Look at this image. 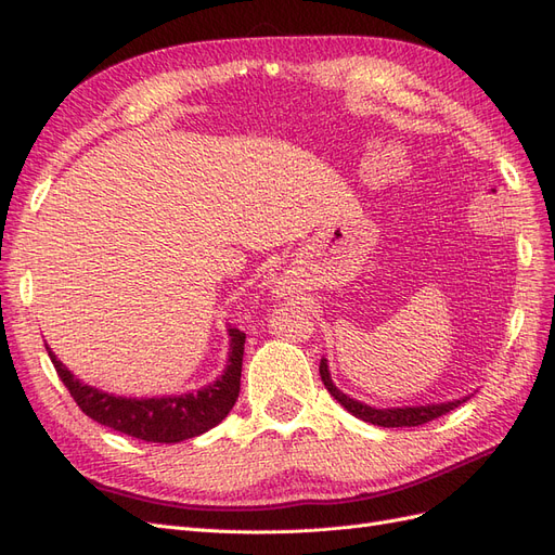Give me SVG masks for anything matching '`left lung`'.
Instances as JSON below:
<instances>
[{
    "label": "left lung",
    "mask_w": 555,
    "mask_h": 555,
    "mask_svg": "<svg viewBox=\"0 0 555 555\" xmlns=\"http://www.w3.org/2000/svg\"><path fill=\"white\" fill-rule=\"evenodd\" d=\"M319 374H321L323 386L328 388V392L339 401L344 409H347L349 413H353L356 417L365 420V423L378 425V427H420V425L431 423V420L454 411L456 406L464 404V401H466V399H456V401H448V404H431V406H415V409H386V411H380V409H372L367 404H360V401H356V399L347 397L344 392H339L333 386V378L328 374L326 360H321Z\"/></svg>",
    "instance_id": "obj_1"
}]
</instances>
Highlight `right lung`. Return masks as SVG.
Returning a JSON list of instances; mask_svg holds the SVG:
<instances>
[{
  "label": "right lung",
  "mask_w": 555,
  "mask_h": 555,
  "mask_svg": "<svg viewBox=\"0 0 555 555\" xmlns=\"http://www.w3.org/2000/svg\"><path fill=\"white\" fill-rule=\"evenodd\" d=\"M229 335H232L229 365L216 384L206 386L197 395L190 392L158 399H126L89 388L80 384L48 347L46 349L75 404L95 423L146 443H181L185 438H195L222 423L236 404L241 392L245 333L229 328Z\"/></svg>",
  "instance_id": "1"
}]
</instances>
